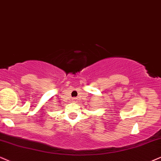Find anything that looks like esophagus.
<instances>
[{
  "instance_id": "esophagus-1",
  "label": "esophagus",
  "mask_w": 161,
  "mask_h": 161,
  "mask_svg": "<svg viewBox=\"0 0 161 161\" xmlns=\"http://www.w3.org/2000/svg\"><path fill=\"white\" fill-rule=\"evenodd\" d=\"M73 102H75V99L73 98Z\"/></svg>"
}]
</instances>
